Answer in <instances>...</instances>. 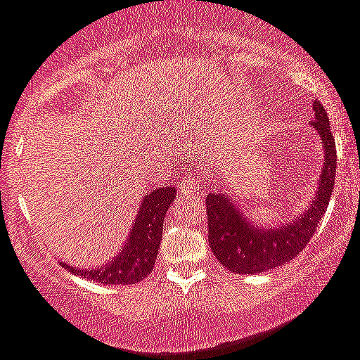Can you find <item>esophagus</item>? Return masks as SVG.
I'll return each mask as SVG.
<instances>
[{
  "instance_id": "obj_1",
  "label": "esophagus",
  "mask_w": 360,
  "mask_h": 360,
  "mask_svg": "<svg viewBox=\"0 0 360 360\" xmlns=\"http://www.w3.org/2000/svg\"><path fill=\"white\" fill-rule=\"evenodd\" d=\"M180 191H182V194H186V196H203L205 194L203 186L193 176H186V180L180 184Z\"/></svg>"
}]
</instances>
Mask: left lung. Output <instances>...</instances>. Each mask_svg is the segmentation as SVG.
<instances>
[{"label":"left lung","instance_id":"1","mask_svg":"<svg viewBox=\"0 0 360 360\" xmlns=\"http://www.w3.org/2000/svg\"><path fill=\"white\" fill-rule=\"evenodd\" d=\"M314 118L311 122L320 134L325 150L323 169L311 207L299 219L286 222L276 229L255 228L242 214L235 201H229L221 191H212L207 196L208 244L222 266L235 274H259L281 266L295 258L316 231L318 222L327 210L334 191L336 176V143L332 136L328 116L323 105L313 102Z\"/></svg>","mask_w":360,"mask_h":360}]
</instances>
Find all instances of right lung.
Segmentation results:
<instances>
[{
  "mask_svg": "<svg viewBox=\"0 0 360 360\" xmlns=\"http://www.w3.org/2000/svg\"><path fill=\"white\" fill-rule=\"evenodd\" d=\"M176 189L173 186H164L153 193L146 194L141 201V208L136 215L131 235L127 238L122 252L115 259L105 263L102 269H81V266L61 265L75 276L97 281L101 285H134L145 279L155 265L157 252L162 240V224L169 205L173 203Z\"/></svg>",
  "mask_w": 360,
  "mask_h": 360,
  "instance_id": "obj_1",
  "label": "right lung"
}]
</instances>
